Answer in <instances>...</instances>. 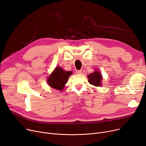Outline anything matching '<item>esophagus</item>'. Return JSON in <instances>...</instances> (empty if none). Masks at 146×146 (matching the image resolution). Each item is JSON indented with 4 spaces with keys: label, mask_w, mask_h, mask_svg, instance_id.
Listing matches in <instances>:
<instances>
[{
    "label": "esophagus",
    "mask_w": 146,
    "mask_h": 146,
    "mask_svg": "<svg viewBox=\"0 0 146 146\" xmlns=\"http://www.w3.org/2000/svg\"><path fill=\"white\" fill-rule=\"evenodd\" d=\"M75 72L78 74H81L82 73V70H76Z\"/></svg>",
    "instance_id": "34e87169"
}]
</instances>
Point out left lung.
Returning <instances> with one entry per match:
<instances>
[{
    "label": "left lung",
    "mask_w": 146,
    "mask_h": 146,
    "mask_svg": "<svg viewBox=\"0 0 146 146\" xmlns=\"http://www.w3.org/2000/svg\"><path fill=\"white\" fill-rule=\"evenodd\" d=\"M88 82L90 84L96 87L101 86V81L102 79V75L98 71H96L92 74H90L88 75Z\"/></svg>",
    "instance_id": "1"
}]
</instances>
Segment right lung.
Here are the masks:
<instances>
[{
  "label": "right lung",
  "instance_id": "right-lung-1",
  "mask_svg": "<svg viewBox=\"0 0 146 146\" xmlns=\"http://www.w3.org/2000/svg\"><path fill=\"white\" fill-rule=\"evenodd\" d=\"M71 74V71H65L62 68L56 67L47 79L48 84L53 88L62 90Z\"/></svg>",
  "mask_w": 146,
  "mask_h": 146
}]
</instances>
